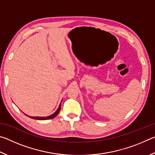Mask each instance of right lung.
Segmentation results:
<instances>
[{
	"instance_id": "right-lung-1",
	"label": "right lung",
	"mask_w": 155,
	"mask_h": 155,
	"mask_svg": "<svg viewBox=\"0 0 155 155\" xmlns=\"http://www.w3.org/2000/svg\"><path fill=\"white\" fill-rule=\"evenodd\" d=\"M60 109H61V103H60L58 109H57V111L54 112V114H52V115H49V116H46V117H33V116H28V115H27V114H24L26 115H27V116H28L32 119H35V120H50V119L54 118V117H56L57 114H59Z\"/></svg>"
}]
</instances>
